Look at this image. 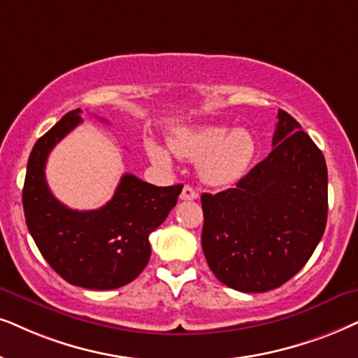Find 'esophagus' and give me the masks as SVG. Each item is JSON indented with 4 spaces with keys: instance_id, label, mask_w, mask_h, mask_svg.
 <instances>
[{
    "instance_id": "1",
    "label": "esophagus",
    "mask_w": 358,
    "mask_h": 358,
    "mask_svg": "<svg viewBox=\"0 0 358 358\" xmlns=\"http://www.w3.org/2000/svg\"><path fill=\"white\" fill-rule=\"evenodd\" d=\"M196 198H198V193L194 192V189L189 187V185H185L183 189H182V194H180V200L192 201V200H196Z\"/></svg>"
}]
</instances>
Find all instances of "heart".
<instances>
[{
	"instance_id": "b5f03b06",
	"label": "heart",
	"mask_w": 358,
	"mask_h": 358,
	"mask_svg": "<svg viewBox=\"0 0 358 358\" xmlns=\"http://www.w3.org/2000/svg\"><path fill=\"white\" fill-rule=\"evenodd\" d=\"M170 148L176 157L198 162L200 178L213 187H224L243 178L256 153V142L250 130L224 125L183 127L171 135ZM153 164L171 166L170 153L155 142H148Z\"/></svg>"
}]
</instances>
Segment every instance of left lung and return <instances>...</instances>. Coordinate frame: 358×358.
I'll return each instance as SVG.
<instances>
[{
	"instance_id": "1",
	"label": "left lung",
	"mask_w": 358,
	"mask_h": 358,
	"mask_svg": "<svg viewBox=\"0 0 358 358\" xmlns=\"http://www.w3.org/2000/svg\"><path fill=\"white\" fill-rule=\"evenodd\" d=\"M273 150L236 188L203 193L201 248L213 274L241 292L287 282L327 223V165L299 122L278 112Z\"/></svg>"
}]
</instances>
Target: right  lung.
<instances>
[{
	"mask_svg": "<svg viewBox=\"0 0 358 358\" xmlns=\"http://www.w3.org/2000/svg\"><path fill=\"white\" fill-rule=\"evenodd\" d=\"M80 122V108L71 110L34 143L22 208L36 246L62 279L108 291L132 282L145 269L152 252L148 236L173 210L183 185L155 187L125 173L112 200L99 210L62 205L49 189L44 169L49 152Z\"/></svg>",
	"mask_w": 358,
	"mask_h": 358,
	"instance_id": "right-lung-1",
	"label": "right lung"
}]
</instances>
